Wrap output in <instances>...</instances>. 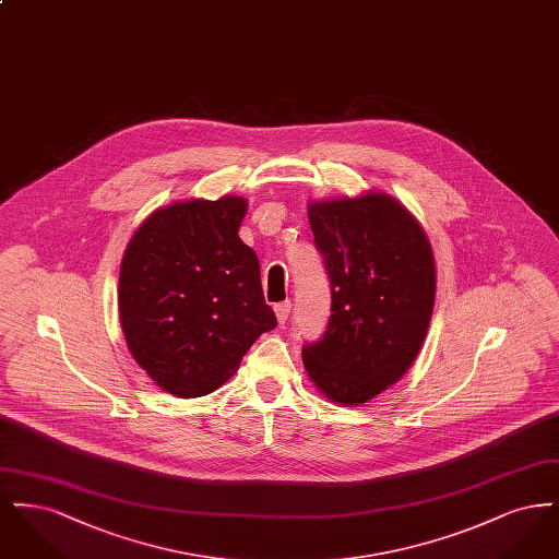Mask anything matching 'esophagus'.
<instances>
[{"label":"esophagus","mask_w":559,"mask_h":559,"mask_svg":"<svg viewBox=\"0 0 559 559\" xmlns=\"http://www.w3.org/2000/svg\"><path fill=\"white\" fill-rule=\"evenodd\" d=\"M274 312H276V320L278 324H285L289 314H292V301H283V304H276L274 306Z\"/></svg>","instance_id":"esophagus-1"}]
</instances>
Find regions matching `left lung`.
Wrapping results in <instances>:
<instances>
[{
	"label": "left lung",
	"instance_id": "1",
	"mask_svg": "<svg viewBox=\"0 0 559 559\" xmlns=\"http://www.w3.org/2000/svg\"><path fill=\"white\" fill-rule=\"evenodd\" d=\"M331 283V317L304 367L333 402L356 406L396 383L424 346L436 299L431 245L390 194L310 203Z\"/></svg>",
	"mask_w": 559,
	"mask_h": 559
}]
</instances>
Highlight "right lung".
<instances>
[{
  "mask_svg": "<svg viewBox=\"0 0 559 559\" xmlns=\"http://www.w3.org/2000/svg\"><path fill=\"white\" fill-rule=\"evenodd\" d=\"M242 197L192 199L151 213L119 270V320L133 360L160 390L197 399L239 369L276 326L260 260L239 239Z\"/></svg>",
  "mask_w": 559,
  "mask_h": 559,
  "instance_id": "obj_1",
  "label": "right lung"
}]
</instances>
